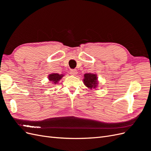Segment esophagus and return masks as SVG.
<instances>
[{
  "label": "esophagus",
  "instance_id": "34e87169",
  "mask_svg": "<svg viewBox=\"0 0 151 151\" xmlns=\"http://www.w3.org/2000/svg\"><path fill=\"white\" fill-rule=\"evenodd\" d=\"M70 74L72 76H75V75H76V74H77V70H76V69H72V70H70Z\"/></svg>",
  "mask_w": 151,
  "mask_h": 151
}]
</instances>
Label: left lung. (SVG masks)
Here are the masks:
<instances>
[{
  "label": "left lung",
  "mask_w": 151,
  "mask_h": 151,
  "mask_svg": "<svg viewBox=\"0 0 151 151\" xmlns=\"http://www.w3.org/2000/svg\"><path fill=\"white\" fill-rule=\"evenodd\" d=\"M83 81L85 86L89 89H96L98 86V77L96 74H85Z\"/></svg>",
  "instance_id": "obj_1"
}]
</instances>
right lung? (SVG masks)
<instances>
[{
  "label": "right lung",
  "instance_id": "1",
  "mask_svg": "<svg viewBox=\"0 0 151 151\" xmlns=\"http://www.w3.org/2000/svg\"><path fill=\"white\" fill-rule=\"evenodd\" d=\"M62 77H63V75L62 74H51L48 76V79L50 81H51L52 84H56L58 83V82L60 81Z\"/></svg>",
  "mask_w": 151,
  "mask_h": 151
}]
</instances>
